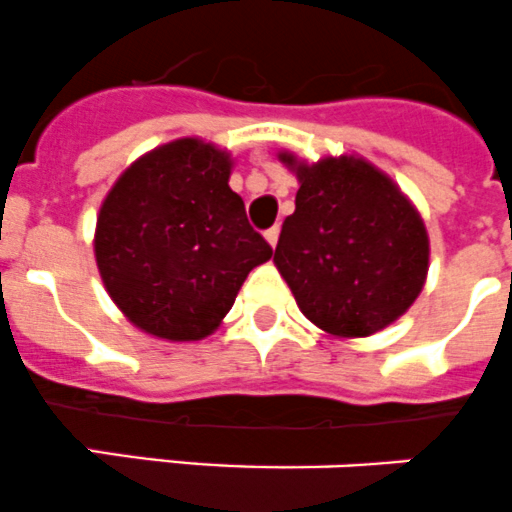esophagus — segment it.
Returning a JSON list of instances; mask_svg holds the SVG:
<instances>
[{"mask_svg": "<svg viewBox=\"0 0 512 512\" xmlns=\"http://www.w3.org/2000/svg\"><path fill=\"white\" fill-rule=\"evenodd\" d=\"M265 240L270 242L272 247H275V245H277V240H280V227H277V225H275V227H270V230L265 232Z\"/></svg>", "mask_w": 512, "mask_h": 512, "instance_id": "obj_1", "label": "esophagus"}]
</instances>
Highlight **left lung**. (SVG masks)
Masks as SVG:
<instances>
[{"instance_id":"left-lung-1","label":"left lung","mask_w":512,"mask_h":512,"mask_svg":"<svg viewBox=\"0 0 512 512\" xmlns=\"http://www.w3.org/2000/svg\"><path fill=\"white\" fill-rule=\"evenodd\" d=\"M295 212L282 222L275 265L302 315L335 337H367L420 295L430 242L423 217L388 175L360 157L305 165Z\"/></svg>"}]
</instances>
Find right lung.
<instances>
[{
    "label": "right lung",
    "instance_id": "add662e5",
    "mask_svg": "<svg viewBox=\"0 0 512 512\" xmlns=\"http://www.w3.org/2000/svg\"><path fill=\"white\" fill-rule=\"evenodd\" d=\"M230 155L185 137L147 152L104 197L94 257L114 305L147 335L202 340L272 257L230 190Z\"/></svg>",
    "mask_w": 512,
    "mask_h": 512
}]
</instances>
